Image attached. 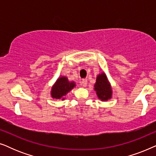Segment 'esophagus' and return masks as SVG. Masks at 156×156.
<instances>
[{"mask_svg":"<svg viewBox=\"0 0 156 156\" xmlns=\"http://www.w3.org/2000/svg\"><path fill=\"white\" fill-rule=\"evenodd\" d=\"M82 85L84 87H87V79H84V80H82Z\"/></svg>","mask_w":156,"mask_h":156,"instance_id":"obj_1","label":"esophagus"}]
</instances>
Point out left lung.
Wrapping results in <instances>:
<instances>
[{
    "instance_id": "obj_1",
    "label": "left lung",
    "mask_w": 156,
    "mask_h": 156,
    "mask_svg": "<svg viewBox=\"0 0 156 156\" xmlns=\"http://www.w3.org/2000/svg\"><path fill=\"white\" fill-rule=\"evenodd\" d=\"M94 90L97 91L99 99H101V101H106L112 97V88L104 73L97 76L94 85Z\"/></svg>"
}]
</instances>
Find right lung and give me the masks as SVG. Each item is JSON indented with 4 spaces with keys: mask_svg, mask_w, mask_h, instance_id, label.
Listing matches in <instances>:
<instances>
[{
    "mask_svg": "<svg viewBox=\"0 0 156 156\" xmlns=\"http://www.w3.org/2000/svg\"><path fill=\"white\" fill-rule=\"evenodd\" d=\"M74 87V82H69L67 77L62 76L57 80L56 83L52 87L51 95L54 99H59L62 98V99H64V96L67 94V93L71 91Z\"/></svg>",
    "mask_w": 156,
    "mask_h": 156,
    "instance_id": "obj_1",
    "label": "right lung"
}]
</instances>
